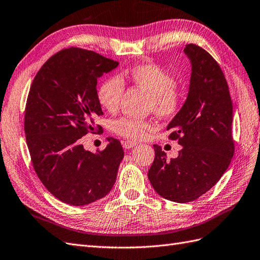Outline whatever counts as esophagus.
Returning <instances> with one entry per match:
<instances>
[{
  "label": "esophagus",
  "instance_id": "1",
  "mask_svg": "<svg viewBox=\"0 0 260 260\" xmlns=\"http://www.w3.org/2000/svg\"><path fill=\"white\" fill-rule=\"evenodd\" d=\"M122 145H123L124 149H131V147H133V146H137L138 143L135 142V141H124L122 143Z\"/></svg>",
  "mask_w": 260,
  "mask_h": 260
}]
</instances>
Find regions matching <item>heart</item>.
<instances>
[{
    "label": "heart",
    "mask_w": 260,
    "mask_h": 260,
    "mask_svg": "<svg viewBox=\"0 0 260 260\" xmlns=\"http://www.w3.org/2000/svg\"><path fill=\"white\" fill-rule=\"evenodd\" d=\"M129 82L149 94L147 109L162 118L176 116L184 105V93L175 84L176 79L157 63H142L128 69L120 78L105 80L97 90L98 102L109 113H116L123 95V83ZM153 129L149 119L121 117L113 122L117 136L128 140H141Z\"/></svg>",
    "instance_id": "1"
}]
</instances>
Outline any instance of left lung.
Masks as SVG:
<instances>
[{
  "mask_svg": "<svg viewBox=\"0 0 260 260\" xmlns=\"http://www.w3.org/2000/svg\"><path fill=\"white\" fill-rule=\"evenodd\" d=\"M184 52L191 61L190 86L179 113L167 125L168 139L182 145L176 158L166 159L154 144L155 157L147 177L159 196L190 202L210 190L228 170L234 154L233 105L225 76L211 54L197 45Z\"/></svg>",
  "mask_w": 260,
  "mask_h": 260,
  "instance_id": "obj_1",
  "label": "left lung"
}]
</instances>
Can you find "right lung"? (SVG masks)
<instances>
[{
	"label": "right lung",
	"instance_id": "1",
	"mask_svg": "<svg viewBox=\"0 0 260 260\" xmlns=\"http://www.w3.org/2000/svg\"><path fill=\"white\" fill-rule=\"evenodd\" d=\"M119 63L81 48L53 54L35 76L28 93L24 130L31 163L44 186L60 201L86 206L113 188L123 158L121 143L109 138L106 149L92 153L82 138L103 115L97 79Z\"/></svg>",
	"mask_w": 260,
	"mask_h": 260
}]
</instances>
